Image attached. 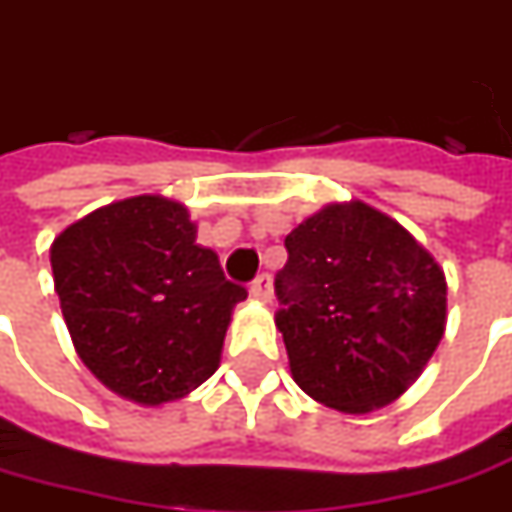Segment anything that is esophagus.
<instances>
[{"label":"esophagus","instance_id":"1","mask_svg":"<svg viewBox=\"0 0 512 512\" xmlns=\"http://www.w3.org/2000/svg\"><path fill=\"white\" fill-rule=\"evenodd\" d=\"M252 297L260 300V303H272L274 297V289H272V277L269 274H260L255 283H252Z\"/></svg>","mask_w":512,"mask_h":512}]
</instances>
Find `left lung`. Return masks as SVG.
<instances>
[{
	"mask_svg": "<svg viewBox=\"0 0 512 512\" xmlns=\"http://www.w3.org/2000/svg\"><path fill=\"white\" fill-rule=\"evenodd\" d=\"M274 277L291 379L343 414L399 399L448 323L442 266L394 218L362 201L328 203L286 235Z\"/></svg>",
	"mask_w": 512,
	"mask_h": 512,
	"instance_id": "obj_1",
	"label": "left lung"
}]
</instances>
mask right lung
Segmentation results:
<instances>
[{
	"label": "right lung",
	"instance_id": "add662e5",
	"mask_svg": "<svg viewBox=\"0 0 512 512\" xmlns=\"http://www.w3.org/2000/svg\"><path fill=\"white\" fill-rule=\"evenodd\" d=\"M195 238L184 203L135 195L70 223L50 246L73 348L118 397L175 402L221 365L246 289Z\"/></svg>",
	"mask_w": 512,
	"mask_h": 512
}]
</instances>
